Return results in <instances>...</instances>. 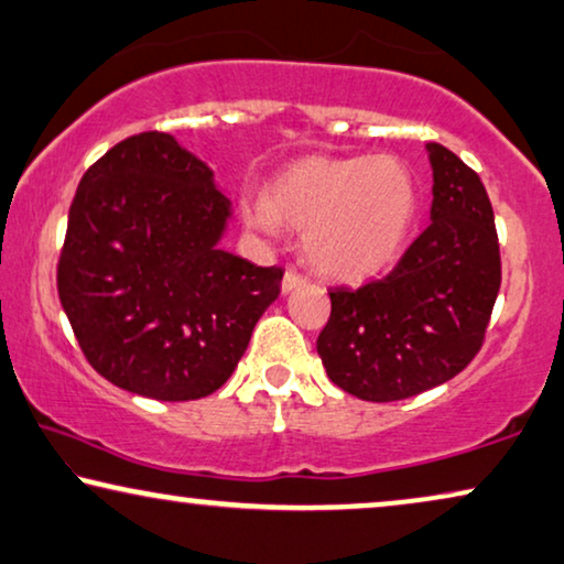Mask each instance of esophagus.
<instances>
[{
	"label": "esophagus",
	"mask_w": 564,
	"mask_h": 564,
	"mask_svg": "<svg viewBox=\"0 0 564 564\" xmlns=\"http://www.w3.org/2000/svg\"><path fill=\"white\" fill-rule=\"evenodd\" d=\"M302 284H305V276L297 274L295 269H288V272H284V280H282V292H284V295H288V292H292V290L302 288Z\"/></svg>",
	"instance_id": "34e87169"
}]
</instances>
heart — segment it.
Listing matches in <instances>:
<instances>
[{
  "instance_id": "obj_1",
  "label": "heart",
  "mask_w": 564,
  "mask_h": 564,
  "mask_svg": "<svg viewBox=\"0 0 564 564\" xmlns=\"http://www.w3.org/2000/svg\"><path fill=\"white\" fill-rule=\"evenodd\" d=\"M241 210L262 231H305L302 251L315 272L358 282L399 257L417 214V183L391 154L307 158L276 175L267 198H243Z\"/></svg>"
}]
</instances>
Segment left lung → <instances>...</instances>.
<instances>
[{
    "mask_svg": "<svg viewBox=\"0 0 564 564\" xmlns=\"http://www.w3.org/2000/svg\"><path fill=\"white\" fill-rule=\"evenodd\" d=\"M430 226L399 264L358 290H330L317 354L330 381L366 402H397L451 381L484 346L501 288L494 208L480 177L427 144Z\"/></svg>",
    "mask_w": 564,
    "mask_h": 564,
    "instance_id": "left-lung-1",
    "label": "left lung"
}]
</instances>
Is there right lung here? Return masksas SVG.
I'll list each match as a JSON object with an SVG mask.
<instances>
[{
  "label": "right lung",
  "mask_w": 564,
  "mask_h": 564,
  "mask_svg": "<svg viewBox=\"0 0 564 564\" xmlns=\"http://www.w3.org/2000/svg\"><path fill=\"white\" fill-rule=\"evenodd\" d=\"M231 200L173 134L119 142L80 177L58 295L88 364L160 402L221 389L284 269L218 247Z\"/></svg>",
  "instance_id": "1"
}]
</instances>
